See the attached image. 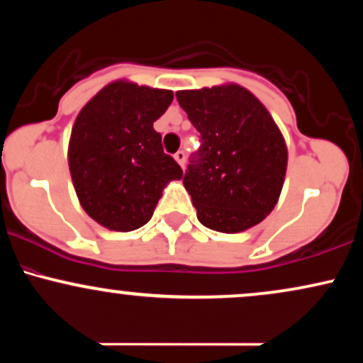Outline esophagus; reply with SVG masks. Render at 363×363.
<instances>
[{"label":"esophagus","mask_w":363,"mask_h":363,"mask_svg":"<svg viewBox=\"0 0 363 363\" xmlns=\"http://www.w3.org/2000/svg\"><path fill=\"white\" fill-rule=\"evenodd\" d=\"M174 158H176V162H177L179 165H181V167H184V164H186V153L182 152V150H179L176 155H174Z\"/></svg>","instance_id":"1"}]
</instances>
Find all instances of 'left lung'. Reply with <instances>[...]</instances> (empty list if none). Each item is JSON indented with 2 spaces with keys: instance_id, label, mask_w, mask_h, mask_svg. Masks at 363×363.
<instances>
[{
  "instance_id": "left-lung-1",
  "label": "left lung",
  "mask_w": 363,
  "mask_h": 363,
  "mask_svg": "<svg viewBox=\"0 0 363 363\" xmlns=\"http://www.w3.org/2000/svg\"><path fill=\"white\" fill-rule=\"evenodd\" d=\"M176 97L203 141L182 179L199 222L223 234L262 222L278 203L289 162L272 114L237 83L179 90Z\"/></svg>"
}]
</instances>
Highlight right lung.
<instances>
[{
  "instance_id": "obj_1",
  "label": "right lung",
  "mask_w": 363,
  "mask_h": 363,
  "mask_svg": "<svg viewBox=\"0 0 363 363\" xmlns=\"http://www.w3.org/2000/svg\"><path fill=\"white\" fill-rule=\"evenodd\" d=\"M172 99V90L116 80L78 112L68 145L69 174L82 208L102 227H143L164 187L182 179L153 129Z\"/></svg>"
}]
</instances>
